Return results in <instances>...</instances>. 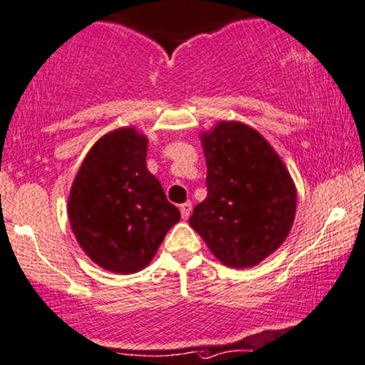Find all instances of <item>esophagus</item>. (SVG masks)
Instances as JSON below:
<instances>
[{"label": "esophagus", "mask_w": 365, "mask_h": 365, "mask_svg": "<svg viewBox=\"0 0 365 365\" xmlns=\"http://www.w3.org/2000/svg\"><path fill=\"white\" fill-rule=\"evenodd\" d=\"M180 214H182V219H188L192 214V204L190 202H185V204L180 205Z\"/></svg>", "instance_id": "1"}]
</instances>
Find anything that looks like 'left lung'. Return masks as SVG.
I'll return each instance as SVG.
<instances>
[{
	"mask_svg": "<svg viewBox=\"0 0 365 365\" xmlns=\"http://www.w3.org/2000/svg\"><path fill=\"white\" fill-rule=\"evenodd\" d=\"M200 138L207 198L195 205L188 222L225 266L259 264L292 230L297 188L289 172L247 124L217 123Z\"/></svg>",
	"mask_w": 365,
	"mask_h": 365,
	"instance_id": "left-lung-1",
	"label": "left lung"
}]
</instances>
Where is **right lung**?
I'll return each mask as SVG.
<instances>
[{"instance_id":"add662e5","label":"right lung","mask_w":365,"mask_h":365,"mask_svg":"<svg viewBox=\"0 0 365 365\" xmlns=\"http://www.w3.org/2000/svg\"><path fill=\"white\" fill-rule=\"evenodd\" d=\"M148 140L135 128L110 131L82 161L68 195V220L96 264L119 274L150 264L180 212L146 168Z\"/></svg>"}]
</instances>
